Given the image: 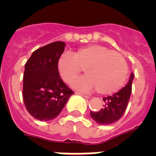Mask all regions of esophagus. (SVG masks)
Returning <instances> with one entry per match:
<instances>
[{"label":"esophagus","mask_w":156,"mask_h":156,"mask_svg":"<svg viewBox=\"0 0 156 156\" xmlns=\"http://www.w3.org/2000/svg\"><path fill=\"white\" fill-rule=\"evenodd\" d=\"M76 94H79V95H80V96H83V97H85V98H90L89 96H87V95H85V94L82 93V92H76Z\"/></svg>","instance_id":"esophagus-1"}]
</instances>
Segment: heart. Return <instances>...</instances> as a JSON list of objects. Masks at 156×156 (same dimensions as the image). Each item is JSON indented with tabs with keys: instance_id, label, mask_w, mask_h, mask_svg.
<instances>
[{
	"instance_id": "heart-1",
	"label": "heart",
	"mask_w": 156,
	"mask_h": 156,
	"mask_svg": "<svg viewBox=\"0 0 156 156\" xmlns=\"http://www.w3.org/2000/svg\"><path fill=\"white\" fill-rule=\"evenodd\" d=\"M60 76L71 83L83 69L85 76L76 80L73 86L89 92L97 89L103 95L119 91L127 78L128 67L121 54L100 44L80 48L74 54H63L58 60Z\"/></svg>"
}]
</instances>
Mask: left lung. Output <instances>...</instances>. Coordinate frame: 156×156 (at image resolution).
<instances>
[{
	"label": "left lung",
	"instance_id": "1",
	"mask_svg": "<svg viewBox=\"0 0 156 156\" xmlns=\"http://www.w3.org/2000/svg\"><path fill=\"white\" fill-rule=\"evenodd\" d=\"M133 73L130 76L128 83L121 90L112 96L104 97L103 108L98 112H90L92 119L101 125H108L118 121L124 114L132 92Z\"/></svg>",
	"mask_w": 156,
	"mask_h": 156
}]
</instances>
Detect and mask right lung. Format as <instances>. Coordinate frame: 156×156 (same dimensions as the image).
<instances>
[{
  "mask_svg": "<svg viewBox=\"0 0 156 156\" xmlns=\"http://www.w3.org/2000/svg\"><path fill=\"white\" fill-rule=\"evenodd\" d=\"M64 47V42L56 41L40 48L24 65L23 100L29 114L41 121L57 117L74 93L58 71V60Z\"/></svg>",
  "mask_w": 156,
  "mask_h": 156,
  "instance_id": "add662e5",
  "label": "right lung"
}]
</instances>
